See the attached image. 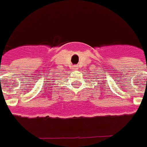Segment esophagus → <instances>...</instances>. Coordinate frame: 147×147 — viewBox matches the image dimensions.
<instances>
[{
  "instance_id": "34e87169",
  "label": "esophagus",
  "mask_w": 147,
  "mask_h": 147,
  "mask_svg": "<svg viewBox=\"0 0 147 147\" xmlns=\"http://www.w3.org/2000/svg\"><path fill=\"white\" fill-rule=\"evenodd\" d=\"M74 69H77V68H76V67H75V68H74Z\"/></svg>"
}]
</instances>
